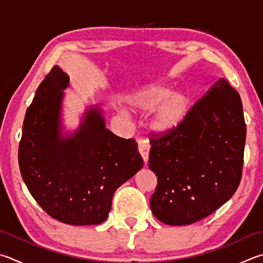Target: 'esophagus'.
Listing matches in <instances>:
<instances>
[{
  "mask_svg": "<svg viewBox=\"0 0 263 263\" xmlns=\"http://www.w3.org/2000/svg\"><path fill=\"white\" fill-rule=\"evenodd\" d=\"M138 148H139V153L142 159L147 162L148 157H149V142H148L147 139H139L138 140Z\"/></svg>",
  "mask_w": 263,
  "mask_h": 263,
  "instance_id": "obj_1",
  "label": "esophagus"
}]
</instances>
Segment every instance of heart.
<instances>
[{
    "label": "heart",
    "instance_id": "b5f03b06",
    "mask_svg": "<svg viewBox=\"0 0 263 263\" xmlns=\"http://www.w3.org/2000/svg\"><path fill=\"white\" fill-rule=\"evenodd\" d=\"M125 103L133 112L154 111L149 127L160 136H168L178 130L191 109V98L187 93L183 90L174 92L173 88L165 85L145 86L128 95ZM118 111L124 112V109L118 108Z\"/></svg>",
    "mask_w": 263,
    "mask_h": 263
}]
</instances>
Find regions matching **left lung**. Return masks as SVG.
Listing matches in <instances>:
<instances>
[{
	"label": "left lung",
	"mask_w": 263,
	"mask_h": 263,
	"mask_svg": "<svg viewBox=\"0 0 263 263\" xmlns=\"http://www.w3.org/2000/svg\"><path fill=\"white\" fill-rule=\"evenodd\" d=\"M149 165L157 176L153 215L187 226L230 200L241 179L246 124L239 94L226 79L213 84L178 130L151 137Z\"/></svg>",
	"instance_id": "obj_1"
}]
</instances>
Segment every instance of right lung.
<instances>
[{"instance_id": "obj_1", "label": "right lung", "mask_w": 263, "mask_h": 263, "mask_svg": "<svg viewBox=\"0 0 263 263\" xmlns=\"http://www.w3.org/2000/svg\"><path fill=\"white\" fill-rule=\"evenodd\" d=\"M69 76L54 66L27 108L18 149L24 183L52 218L71 226L104 222L115 191L144 161L135 139L106 127L101 109L88 107L77 130L63 133L62 104Z\"/></svg>"}]
</instances>
